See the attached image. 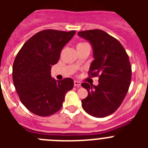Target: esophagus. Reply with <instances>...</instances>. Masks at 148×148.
I'll return each instance as SVG.
<instances>
[{"mask_svg":"<svg viewBox=\"0 0 148 148\" xmlns=\"http://www.w3.org/2000/svg\"><path fill=\"white\" fill-rule=\"evenodd\" d=\"M74 86L76 87H81V82L78 81H74Z\"/></svg>","mask_w":148,"mask_h":148,"instance_id":"obj_1","label":"esophagus"}]
</instances>
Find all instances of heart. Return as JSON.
Wrapping results in <instances>:
<instances>
[{
	"label": "heart",
	"mask_w": 148,
	"mask_h": 148,
	"mask_svg": "<svg viewBox=\"0 0 148 148\" xmlns=\"http://www.w3.org/2000/svg\"><path fill=\"white\" fill-rule=\"evenodd\" d=\"M84 44H86V43H79V44H78V46H77V47H79V46L84 45Z\"/></svg>",
	"instance_id": "b5f03b06"
}]
</instances>
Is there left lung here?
<instances>
[{"instance_id":"8db88e82","label":"left lung","mask_w":148,"mask_h":148,"mask_svg":"<svg viewBox=\"0 0 148 148\" xmlns=\"http://www.w3.org/2000/svg\"><path fill=\"white\" fill-rule=\"evenodd\" d=\"M78 34L93 48L95 59L89 76L99 77L97 86L82 84L88 92L82 100V108L94 117H106L119 108L129 90L132 75L129 56L121 43L103 30H85Z\"/></svg>"}]
</instances>
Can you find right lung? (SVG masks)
<instances>
[{"label":"right lung","mask_w":148,"mask_h":148,"mask_svg":"<svg viewBox=\"0 0 148 148\" xmlns=\"http://www.w3.org/2000/svg\"><path fill=\"white\" fill-rule=\"evenodd\" d=\"M75 33V30H42L27 40L17 54L12 66L13 83L22 104L34 114L49 116L57 113L65 94L73 88L72 78L56 81L50 71Z\"/></svg>","instance_id":"add662e5"}]
</instances>
